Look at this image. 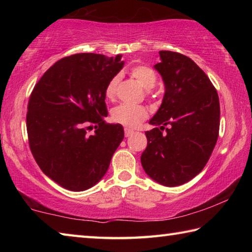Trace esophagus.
<instances>
[{
  "mask_svg": "<svg viewBox=\"0 0 252 252\" xmlns=\"http://www.w3.org/2000/svg\"><path fill=\"white\" fill-rule=\"evenodd\" d=\"M134 133V131L133 130H131V129H125V134H126V136H130V135H132Z\"/></svg>",
  "mask_w": 252,
  "mask_h": 252,
  "instance_id": "1",
  "label": "esophagus"
}]
</instances>
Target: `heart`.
<instances>
[{
  "label": "heart",
  "mask_w": 252,
  "mask_h": 252,
  "mask_svg": "<svg viewBox=\"0 0 252 252\" xmlns=\"http://www.w3.org/2000/svg\"><path fill=\"white\" fill-rule=\"evenodd\" d=\"M130 74L133 76L143 89L151 90L156 87L158 76L156 71L148 65H134L130 69ZM119 75H114L105 87V96L110 100H113L117 95ZM148 118V111L142 105L120 104L112 111V120L126 127H136L141 125Z\"/></svg>",
  "instance_id": "1"
}]
</instances>
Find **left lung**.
Segmentation results:
<instances>
[{"mask_svg": "<svg viewBox=\"0 0 252 252\" xmlns=\"http://www.w3.org/2000/svg\"><path fill=\"white\" fill-rule=\"evenodd\" d=\"M155 65L164 82L161 106L150 120L141 163L165 187L183 185L202 171L219 135L220 104L216 88L190 58L160 51ZM167 127L165 128V126Z\"/></svg>", "mask_w": 252, "mask_h": 252, "instance_id": "8db88e82", "label": "left lung"}]
</instances>
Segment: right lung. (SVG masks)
Segmentation results:
<instances>
[{
	"instance_id": "add662e5",
	"label": "right lung",
	"mask_w": 252,
	"mask_h": 252,
	"mask_svg": "<svg viewBox=\"0 0 252 252\" xmlns=\"http://www.w3.org/2000/svg\"><path fill=\"white\" fill-rule=\"evenodd\" d=\"M121 57L78 53L63 58L30 95V149L45 176L64 189L84 191L96 185L125 138L121 125L104 121L105 87L123 67ZM93 124L96 130L89 135Z\"/></svg>"
}]
</instances>
